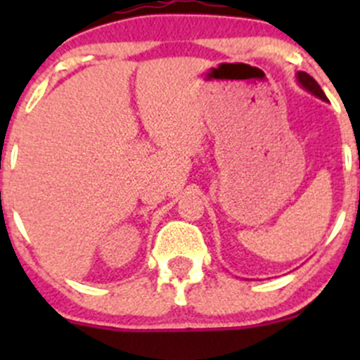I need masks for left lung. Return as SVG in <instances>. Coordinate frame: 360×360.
I'll return each mask as SVG.
<instances>
[{
    "label": "left lung",
    "instance_id": "1",
    "mask_svg": "<svg viewBox=\"0 0 360 360\" xmlns=\"http://www.w3.org/2000/svg\"><path fill=\"white\" fill-rule=\"evenodd\" d=\"M296 79H297V83H300V85L303 86L304 90H307V92L314 94V96L319 97V99L328 101V97H326V94L322 92L321 85H319V83L315 82V79L311 78L310 75H307V72L300 71V72H296Z\"/></svg>",
    "mask_w": 360,
    "mask_h": 360
}]
</instances>
